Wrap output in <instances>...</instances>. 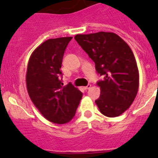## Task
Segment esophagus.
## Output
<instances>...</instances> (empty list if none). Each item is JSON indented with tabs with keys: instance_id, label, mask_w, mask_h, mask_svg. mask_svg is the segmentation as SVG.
I'll list each match as a JSON object with an SVG mask.
<instances>
[{
	"instance_id": "esophagus-1",
	"label": "esophagus",
	"mask_w": 158,
	"mask_h": 158,
	"mask_svg": "<svg viewBox=\"0 0 158 158\" xmlns=\"http://www.w3.org/2000/svg\"><path fill=\"white\" fill-rule=\"evenodd\" d=\"M91 86H92L91 84H88V85H87L86 87H84V89H85V90H88V89H90V88H91Z\"/></svg>"
}]
</instances>
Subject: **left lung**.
I'll use <instances>...</instances> for the list:
<instances>
[{"mask_svg":"<svg viewBox=\"0 0 158 158\" xmlns=\"http://www.w3.org/2000/svg\"><path fill=\"white\" fill-rule=\"evenodd\" d=\"M74 39L95 63L103 79L97 83L101 94L95 101L100 112L115 117L130 107L137 95L139 75L134 53L117 34L99 32L77 34Z\"/></svg>","mask_w":158,"mask_h":158,"instance_id":"8db88e82","label":"left lung"}]
</instances>
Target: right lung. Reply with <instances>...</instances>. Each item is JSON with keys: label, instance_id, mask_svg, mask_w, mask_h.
I'll use <instances>...</instances> for the list:
<instances>
[{"label": "right lung", "instance_id": "obj_1", "mask_svg": "<svg viewBox=\"0 0 158 158\" xmlns=\"http://www.w3.org/2000/svg\"><path fill=\"white\" fill-rule=\"evenodd\" d=\"M71 39L52 38L38 46L29 58L26 74L33 103L47 120L60 125L73 119L83 96L71 83L63 86L60 79L64 50Z\"/></svg>", "mask_w": 158, "mask_h": 158}]
</instances>
